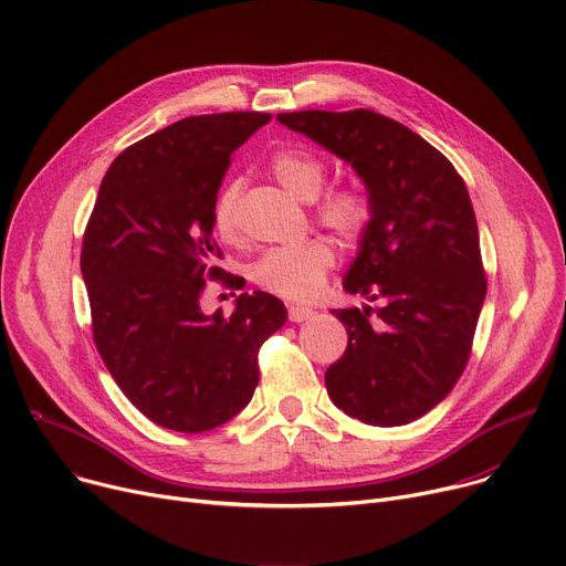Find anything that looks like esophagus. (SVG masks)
<instances>
[{"mask_svg":"<svg viewBox=\"0 0 566 566\" xmlns=\"http://www.w3.org/2000/svg\"><path fill=\"white\" fill-rule=\"evenodd\" d=\"M316 316V312L312 307L305 305H293L289 307V321L291 323H303V321H312Z\"/></svg>","mask_w":566,"mask_h":566,"instance_id":"1","label":"esophagus"}]
</instances>
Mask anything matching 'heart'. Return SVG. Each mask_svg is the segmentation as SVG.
Returning a JSON list of instances; mask_svg holds the SVG:
<instances>
[{"label": "heart", "instance_id": "heart-1", "mask_svg": "<svg viewBox=\"0 0 566 566\" xmlns=\"http://www.w3.org/2000/svg\"><path fill=\"white\" fill-rule=\"evenodd\" d=\"M269 170L286 191L303 200L314 202L325 184V164L300 147H284L269 161ZM243 186L239 179L224 184L213 202V230L222 241L239 239V202ZM321 224L346 241L359 239L373 220V205L355 186H338L327 191L314 205ZM334 266L332 248L321 241H307L293 248H273L261 254L250 269V277L261 289L289 300L314 297L327 271Z\"/></svg>", "mask_w": 566, "mask_h": 566}]
</instances>
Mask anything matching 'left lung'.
<instances>
[{"label":"left lung","mask_w":566,"mask_h":566,"mask_svg":"<svg viewBox=\"0 0 566 566\" xmlns=\"http://www.w3.org/2000/svg\"><path fill=\"white\" fill-rule=\"evenodd\" d=\"M277 120L346 161L373 205L344 289L380 307L332 312L348 348L325 370L329 400L368 426L417 421L460 380L486 295L467 184L426 138L375 111Z\"/></svg>","instance_id":"obj_1"}]
</instances>
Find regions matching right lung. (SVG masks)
<instances>
[{
	"label": "right lung",
	"instance_id": "1",
	"mask_svg": "<svg viewBox=\"0 0 566 566\" xmlns=\"http://www.w3.org/2000/svg\"><path fill=\"white\" fill-rule=\"evenodd\" d=\"M269 120L256 111L184 118L127 147L99 184L82 248L95 346L161 428L193 434L234 419L256 389L261 344L286 323L282 300L263 291L241 293L230 318L200 307L207 280L224 277L218 188L234 149Z\"/></svg>",
	"mask_w": 566,
	"mask_h": 566
}]
</instances>
